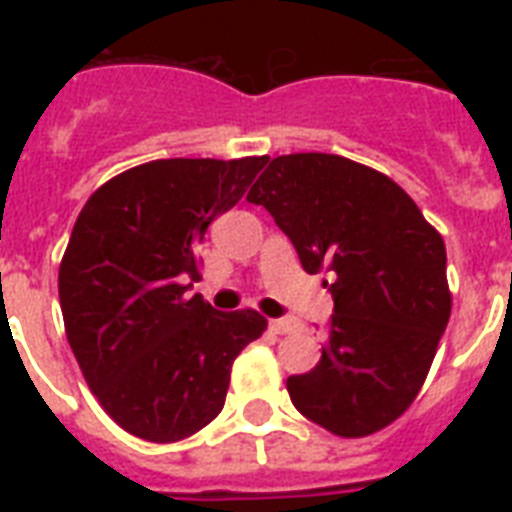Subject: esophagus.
Instances as JSON below:
<instances>
[{
	"label": "esophagus",
	"mask_w": 512,
	"mask_h": 512,
	"mask_svg": "<svg viewBox=\"0 0 512 512\" xmlns=\"http://www.w3.org/2000/svg\"><path fill=\"white\" fill-rule=\"evenodd\" d=\"M297 327L295 319H273L271 321V332H276V335H289L292 329Z\"/></svg>",
	"instance_id": "esophagus-1"
}]
</instances>
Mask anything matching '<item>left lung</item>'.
<instances>
[{"label": "left lung", "instance_id": "8db88e82", "mask_svg": "<svg viewBox=\"0 0 512 512\" xmlns=\"http://www.w3.org/2000/svg\"><path fill=\"white\" fill-rule=\"evenodd\" d=\"M247 201L271 212L305 271L335 273L321 361L289 377L292 404L342 438L388 428L420 393L452 313L441 233L388 175L335 154L276 156Z\"/></svg>", "mask_w": 512, "mask_h": 512}]
</instances>
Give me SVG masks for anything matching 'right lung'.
<instances>
[{
    "instance_id": "obj_1",
    "label": "right lung",
    "mask_w": 512,
    "mask_h": 512,
    "mask_svg": "<svg viewBox=\"0 0 512 512\" xmlns=\"http://www.w3.org/2000/svg\"><path fill=\"white\" fill-rule=\"evenodd\" d=\"M268 162L156 159L111 177L76 217L58 292L68 345L108 417L154 444L215 420L233 358L263 335L257 311L201 295L199 244Z\"/></svg>"
}]
</instances>
